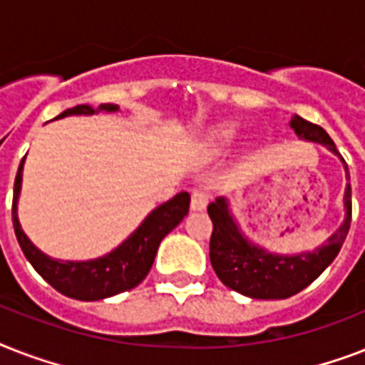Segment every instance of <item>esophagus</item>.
<instances>
[{
	"instance_id": "esophagus-1",
	"label": "esophagus",
	"mask_w": 365,
	"mask_h": 365,
	"mask_svg": "<svg viewBox=\"0 0 365 365\" xmlns=\"http://www.w3.org/2000/svg\"><path fill=\"white\" fill-rule=\"evenodd\" d=\"M208 200H210V191L205 187L197 189L191 197V210H205Z\"/></svg>"
}]
</instances>
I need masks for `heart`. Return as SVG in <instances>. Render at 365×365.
Returning <instances> with one entry per match:
<instances>
[{"mask_svg":"<svg viewBox=\"0 0 365 365\" xmlns=\"http://www.w3.org/2000/svg\"><path fill=\"white\" fill-rule=\"evenodd\" d=\"M235 138H237V125H233V123H223V125L214 128L210 136V143L214 148L222 149L231 145L235 142Z\"/></svg>","mask_w":365,"mask_h":365,"instance_id":"b5f03b06","label":"heart"}]
</instances>
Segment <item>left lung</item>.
Returning a JSON list of instances; mask_svg holds the SVG:
<instances>
[{
    "label": "left lung",
    "instance_id": "left-lung-1",
    "mask_svg": "<svg viewBox=\"0 0 365 365\" xmlns=\"http://www.w3.org/2000/svg\"><path fill=\"white\" fill-rule=\"evenodd\" d=\"M289 126L301 140L322 143L331 153L337 155L345 165L346 182L351 180L345 159L341 157L334 140L322 126L305 121L299 115L292 117ZM343 200L345 220L322 246L297 255H278L250 242L240 233L239 225L231 216L227 199H216L208 205V216L214 223L210 237V261L217 278L227 288L254 299H286L299 294L301 289H305L326 271V267L337 257L345 242L352 217L351 183H346Z\"/></svg>",
    "mask_w": 365,
    "mask_h": 365
}]
</instances>
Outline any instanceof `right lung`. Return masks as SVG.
Listing matches in <instances>:
<instances>
[{
  "mask_svg": "<svg viewBox=\"0 0 365 365\" xmlns=\"http://www.w3.org/2000/svg\"><path fill=\"white\" fill-rule=\"evenodd\" d=\"M119 106L100 104L98 110L91 106L81 104L62 111L54 119H62L68 115H93L96 111H117ZM22 168L24 159L20 160L19 172L14 178L13 193V227L20 248L24 252L26 259L31 267L53 286L56 292L68 295L71 299L79 301H98L121 294L126 289L136 288L143 278L148 277L149 269L153 265L155 255L159 250L160 240L182 222L189 212V193L182 191L165 205L157 206L151 214L142 222V225L113 252L102 255L98 259L91 261H60L53 259L37 250L24 231L20 229L16 202H19L20 185H22Z\"/></svg>",
  "mask_w": 365,
  "mask_h": 365,
  "instance_id": "obj_1",
  "label": "right lung"
}]
</instances>
